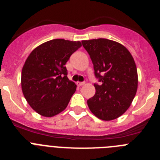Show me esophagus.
Returning a JSON list of instances; mask_svg holds the SVG:
<instances>
[{
  "instance_id": "esophagus-1",
  "label": "esophagus",
  "mask_w": 160,
  "mask_h": 160,
  "mask_svg": "<svg viewBox=\"0 0 160 160\" xmlns=\"http://www.w3.org/2000/svg\"><path fill=\"white\" fill-rule=\"evenodd\" d=\"M84 83H85V82H77V86L80 87V86H82V85L84 84Z\"/></svg>"
}]
</instances>
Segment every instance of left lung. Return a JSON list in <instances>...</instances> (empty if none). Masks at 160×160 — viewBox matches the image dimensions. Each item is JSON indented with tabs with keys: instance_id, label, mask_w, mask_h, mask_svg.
<instances>
[{
	"instance_id": "left-lung-1",
	"label": "left lung",
	"mask_w": 160,
	"mask_h": 160,
	"mask_svg": "<svg viewBox=\"0 0 160 160\" xmlns=\"http://www.w3.org/2000/svg\"><path fill=\"white\" fill-rule=\"evenodd\" d=\"M91 59L96 93L88 100L90 110L98 118H118L130 107L138 88V74L133 57L118 42L106 39L81 42Z\"/></svg>"
}]
</instances>
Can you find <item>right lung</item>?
<instances>
[{
	"label": "right lung",
	"mask_w": 160,
	"mask_h": 160,
	"mask_svg": "<svg viewBox=\"0 0 160 160\" xmlns=\"http://www.w3.org/2000/svg\"><path fill=\"white\" fill-rule=\"evenodd\" d=\"M80 42L58 38L35 48L27 58L22 72V88L33 110L52 117L68 105L77 85L67 77L65 67Z\"/></svg>",
	"instance_id": "add662e5"
}]
</instances>
